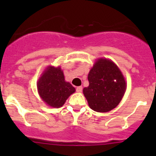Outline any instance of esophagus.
Returning a JSON list of instances; mask_svg holds the SVG:
<instances>
[{
	"mask_svg": "<svg viewBox=\"0 0 156 156\" xmlns=\"http://www.w3.org/2000/svg\"><path fill=\"white\" fill-rule=\"evenodd\" d=\"M82 87H81V86H80V87H76V91L77 92H78V93H80V92H81V91H82Z\"/></svg>",
	"mask_w": 156,
	"mask_h": 156,
	"instance_id": "34e87169",
	"label": "esophagus"
}]
</instances>
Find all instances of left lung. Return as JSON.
Returning <instances> with one entry per match:
<instances>
[{
	"mask_svg": "<svg viewBox=\"0 0 156 156\" xmlns=\"http://www.w3.org/2000/svg\"><path fill=\"white\" fill-rule=\"evenodd\" d=\"M89 86L83 90L88 105L93 110L106 112L122 100L126 82L120 69L112 61L99 59L88 74Z\"/></svg>",
	"mask_w": 156,
	"mask_h": 156,
	"instance_id": "8db88e82",
	"label": "left lung"
}]
</instances>
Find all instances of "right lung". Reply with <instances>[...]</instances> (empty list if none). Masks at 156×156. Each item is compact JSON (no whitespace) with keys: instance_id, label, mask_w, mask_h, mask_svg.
<instances>
[{"instance_id":"1","label":"right lung","mask_w":156,"mask_h":156,"mask_svg":"<svg viewBox=\"0 0 156 156\" xmlns=\"http://www.w3.org/2000/svg\"><path fill=\"white\" fill-rule=\"evenodd\" d=\"M37 86L42 100L55 108L61 107L75 91L70 83L65 81L63 72L59 67H48L38 80Z\"/></svg>"}]
</instances>
